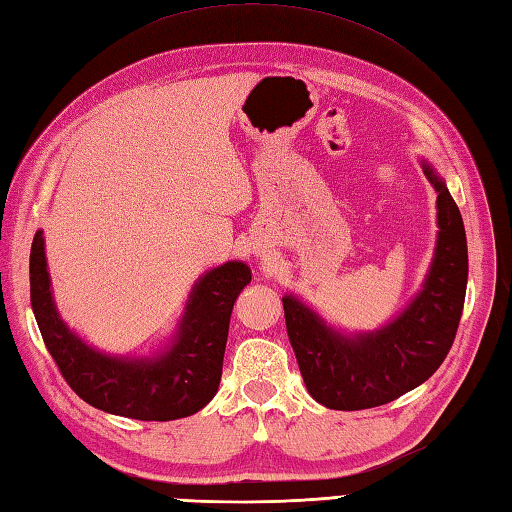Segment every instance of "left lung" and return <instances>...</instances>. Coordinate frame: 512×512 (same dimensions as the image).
I'll list each match as a JSON object with an SVG mask.
<instances>
[{
    "label": "left lung",
    "mask_w": 512,
    "mask_h": 512,
    "mask_svg": "<svg viewBox=\"0 0 512 512\" xmlns=\"http://www.w3.org/2000/svg\"><path fill=\"white\" fill-rule=\"evenodd\" d=\"M438 192V241L423 289L392 322L370 333L344 335L285 295L289 342L306 390L328 410H368L399 399L434 374L456 339L469 278L467 234L445 181L423 160Z\"/></svg>",
    "instance_id": "8db88e82"
}]
</instances>
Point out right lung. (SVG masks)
Listing matches in <instances>:
<instances>
[{
	"instance_id": "add662e5",
	"label": "right lung",
	"mask_w": 512,
	"mask_h": 512,
	"mask_svg": "<svg viewBox=\"0 0 512 512\" xmlns=\"http://www.w3.org/2000/svg\"><path fill=\"white\" fill-rule=\"evenodd\" d=\"M252 271L230 260L192 287L170 346L155 357L105 355L61 320L50 291L43 232L30 249V302L45 348L67 385L96 410L135 420H175L197 414L219 390L234 302Z\"/></svg>"
}]
</instances>
